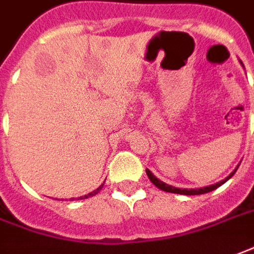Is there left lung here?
Listing matches in <instances>:
<instances>
[{"instance_id": "obj_1", "label": "left lung", "mask_w": 254, "mask_h": 254, "mask_svg": "<svg viewBox=\"0 0 254 254\" xmlns=\"http://www.w3.org/2000/svg\"><path fill=\"white\" fill-rule=\"evenodd\" d=\"M238 169V167H237ZM235 169V171H237ZM234 171V173H235ZM234 173H231L228 177L223 180V181H220L217 184H213V185H209V187H204V188H199V190H181V188H174V187H171V185H167V184H164L163 181H160V180H157L152 173H150L148 169H146V174H148V177L152 183L156 185L159 190H164V192H173V193H180V195H202V193H206V192H210V190H214L216 188H218L220 185H223L227 180H230L232 176H234Z\"/></svg>"}]
</instances>
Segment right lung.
Returning a JSON list of instances; mask_svg holds the SVG:
<instances>
[{"mask_svg": "<svg viewBox=\"0 0 254 254\" xmlns=\"http://www.w3.org/2000/svg\"><path fill=\"white\" fill-rule=\"evenodd\" d=\"M102 187H104V185H101L99 188H97V190H92V192H90V193H88V195H85V196H80V197H78V199H87V197H90V196H94V195H97L98 192L101 190V188H102ZM70 200H71V199H70Z\"/></svg>", "mask_w": 254, "mask_h": 254, "instance_id": "add662e5", "label": "right lung"}]
</instances>
